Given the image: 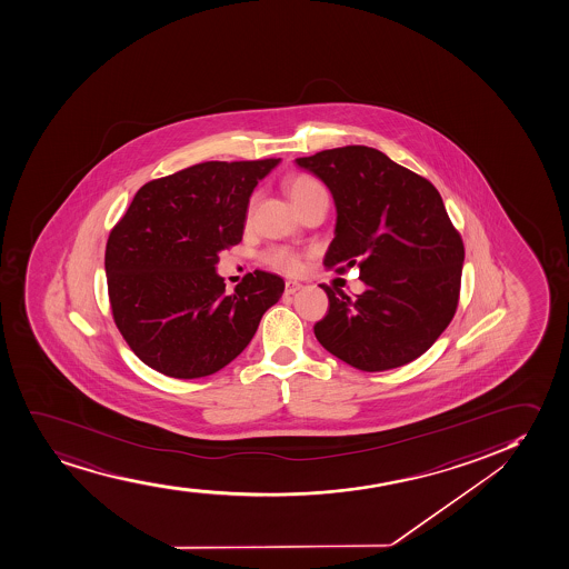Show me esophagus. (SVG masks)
I'll use <instances>...</instances> for the list:
<instances>
[{"label": "esophagus", "instance_id": "obj_1", "mask_svg": "<svg viewBox=\"0 0 569 569\" xmlns=\"http://www.w3.org/2000/svg\"><path fill=\"white\" fill-rule=\"evenodd\" d=\"M300 288H302V283L299 281H286V295H295Z\"/></svg>", "mask_w": 569, "mask_h": 569}]
</instances>
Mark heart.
Masks as SVG:
<instances>
[{
  "label": "heart",
  "mask_w": 569,
  "mask_h": 569,
  "mask_svg": "<svg viewBox=\"0 0 569 569\" xmlns=\"http://www.w3.org/2000/svg\"><path fill=\"white\" fill-rule=\"evenodd\" d=\"M286 191L293 200V204L299 208V211L312 202L313 198L320 194H327L326 187L321 186L318 179L308 176V173H293L286 179ZM253 202L256 197L249 200L248 218L251 210H253ZM262 262L269 264L270 269L281 274H297L300 267H302V257L299 251L288 248V246H272V248L264 249L261 256Z\"/></svg>",
  "instance_id": "b5f03b06"
}]
</instances>
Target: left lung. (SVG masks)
<instances>
[{
	"mask_svg": "<svg viewBox=\"0 0 569 569\" xmlns=\"http://www.w3.org/2000/svg\"><path fill=\"white\" fill-rule=\"evenodd\" d=\"M297 164L329 187L337 229L327 269L359 267L367 289L329 297L316 339L359 371L410 363L452 321L460 300L466 249L433 183L365 146L327 149Z\"/></svg>",
	"mask_w": 569,
	"mask_h": 569,
	"instance_id": "obj_1",
	"label": "left lung"
}]
</instances>
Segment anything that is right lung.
Returning <instances> with one entry per match:
<instances>
[{
  "label": "right lung",
  "mask_w": 569,
  "mask_h": 569,
  "mask_svg": "<svg viewBox=\"0 0 569 569\" xmlns=\"http://www.w3.org/2000/svg\"><path fill=\"white\" fill-rule=\"evenodd\" d=\"M280 159L208 160L153 179L111 229L106 274L113 320L154 371L210 377L242 353L286 283L264 270L232 293L219 253L242 242L249 197Z\"/></svg>",
  "instance_id": "1"
}]
</instances>
